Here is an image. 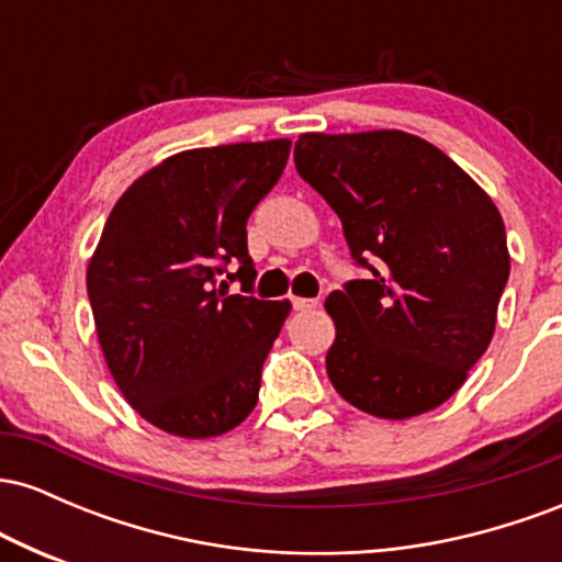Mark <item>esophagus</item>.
Here are the masks:
<instances>
[{
    "instance_id": "1",
    "label": "esophagus",
    "mask_w": 562,
    "mask_h": 562,
    "mask_svg": "<svg viewBox=\"0 0 562 562\" xmlns=\"http://www.w3.org/2000/svg\"><path fill=\"white\" fill-rule=\"evenodd\" d=\"M290 303H293L295 312H306V308H314L317 306V299H290Z\"/></svg>"
}]
</instances>
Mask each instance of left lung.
Instances as JSON below:
<instances>
[{"mask_svg":"<svg viewBox=\"0 0 562 562\" xmlns=\"http://www.w3.org/2000/svg\"><path fill=\"white\" fill-rule=\"evenodd\" d=\"M293 158L367 272L325 301L330 383L385 420L436 409L492 344L509 277L499 211L415 134H301Z\"/></svg>","mask_w":562,"mask_h":562,"instance_id":"8db88e82","label":"left lung"}]
</instances>
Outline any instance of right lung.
I'll return each mask as SVG.
<instances>
[{
  "mask_svg": "<svg viewBox=\"0 0 562 562\" xmlns=\"http://www.w3.org/2000/svg\"><path fill=\"white\" fill-rule=\"evenodd\" d=\"M288 156L290 139L179 153L108 216L87 269L97 338L126 402L166 434L222 436L259 402L290 303L254 295L245 224Z\"/></svg>",
  "mask_w": 562,
  "mask_h": 562,
  "instance_id": "1",
  "label": "right lung"
}]
</instances>
